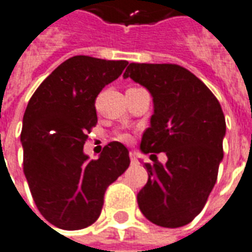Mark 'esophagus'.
<instances>
[{"instance_id": "obj_1", "label": "esophagus", "mask_w": 252, "mask_h": 252, "mask_svg": "<svg viewBox=\"0 0 252 252\" xmlns=\"http://www.w3.org/2000/svg\"><path fill=\"white\" fill-rule=\"evenodd\" d=\"M129 157H130V162H132V164H137V158H136V155H134L133 152H130Z\"/></svg>"}]
</instances>
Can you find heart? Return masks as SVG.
Wrapping results in <instances>:
<instances>
[{"mask_svg":"<svg viewBox=\"0 0 252 252\" xmlns=\"http://www.w3.org/2000/svg\"><path fill=\"white\" fill-rule=\"evenodd\" d=\"M119 139L122 140V141H128V140H129V136H128V134L126 133H120L118 136Z\"/></svg>","mask_w":252,"mask_h":252,"instance_id":"heart-1","label":"heart"}]
</instances>
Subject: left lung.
Instances as JSON below:
<instances>
[{
    "label": "left lung",
    "mask_w": 252,
    "mask_h": 252,
    "mask_svg": "<svg viewBox=\"0 0 252 252\" xmlns=\"http://www.w3.org/2000/svg\"><path fill=\"white\" fill-rule=\"evenodd\" d=\"M124 78L151 92L153 115L140 144L168 161L144 164L148 182L137 194L141 213L161 227L190 223L205 206L223 158L226 122L206 84L178 64L130 63Z\"/></svg>",
    "instance_id": "1"
}]
</instances>
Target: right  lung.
<instances>
[{"label": "right lung", "instance_id": "1", "mask_svg": "<svg viewBox=\"0 0 252 252\" xmlns=\"http://www.w3.org/2000/svg\"><path fill=\"white\" fill-rule=\"evenodd\" d=\"M126 61L76 55L36 88L24 115V173L38 210L62 230H80L101 213L104 193L129 166L122 143L105 145L97 160L83 147L97 123L95 100L122 75Z\"/></svg>", "mask_w": 252, "mask_h": 252}]
</instances>
